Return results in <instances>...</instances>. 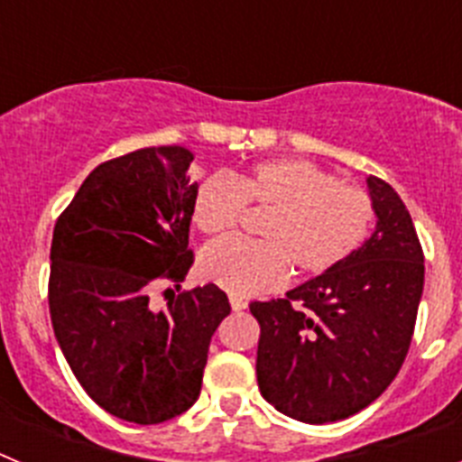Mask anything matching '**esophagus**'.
<instances>
[{"instance_id":"obj_1","label":"esophagus","mask_w":462,"mask_h":462,"mask_svg":"<svg viewBox=\"0 0 462 462\" xmlns=\"http://www.w3.org/2000/svg\"><path fill=\"white\" fill-rule=\"evenodd\" d=\"M228 303H231V310H234V312H243V310L247 308V300H243L240 296H228Z\"/></svg>"}]
</instances>
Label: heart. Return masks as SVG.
Segmentation results:
<instances>
[{"mask_svg":"<svg viewBox=\"0 0 462 462\" xmlns=\"http://www.w3.org/2000/svg\"><path fill=\"white\" fill-rule=\"evenodd\" d=\"M247 206L268 208L263 240L222 238L199 256L203 280L231 296H256L282 287L289 268L298 275L330 271L356 250L373 224V201L363 189L336 180L308 159H268L231 178L212 175L196 187L191 219L206 236L238 224Z\"/></svg>","mask_w":462,"mask_h":462,"instance_id":"heart-1","label":"heart"}]
</instances>
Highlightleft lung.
I'll list each match as a JSON object with an SVG mask.
<instances>
[{
	"label": "left lung",
	"instance_id": "1",
	"mask_svg": "<svg viewBox=\"0 0 462 462\" xmlns=\"http://www.w3.org/2000/svg\"><path fill=\"white\" fill-rule=\"evenodd\" d=\"M377 222L337 266L287 291L254 300L261 326V395L296 421L336 423L389 389L405 361L423 293V252L410 210L389 182L370 175Z\"/></svg>",
	"mask_w": 462,
	"mask_h": 462
}]
</instances>
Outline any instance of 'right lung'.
<instances>
[{
	"instance_id": "1",
	"label": "right lung",
	"mask_w": 462,
	"mask_h": 462,
	"mask_svg": "<svg viewBox=\"0 0 462 462\" xmlns=\"http://www.w3.org/2000/svg\"><path fill=\"white\" fill-rule=\"evenodd\" d=\"M191 159L180 145L110 159L52 231L48 303L60 349L97 405L141 426L199 400L208 346L231 312L215 284L173 296L166 310L150 303L157 282H182L191 266Z\"/></svg>"
}]
</instances>
